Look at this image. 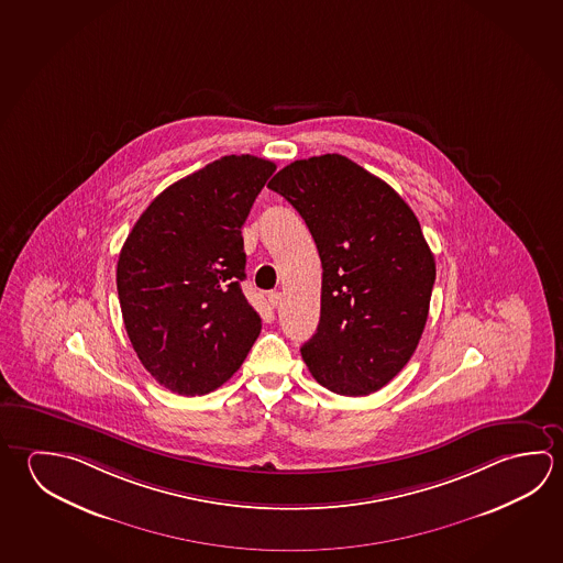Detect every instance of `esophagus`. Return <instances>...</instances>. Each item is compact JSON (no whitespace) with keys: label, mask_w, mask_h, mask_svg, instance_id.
<instances>
[{"label":"esophagus","mask_w":563,"mask_h":563,"mask_svg":"<svg viewBox=\"0 0 563 563\" xmlns=\"http://www.w3.org/2000/svg\"><path fill=\"white\" fill-rule=\"evenodd\" d=\"M280 302H283V295L280 292H268V305L273 306V308H278L280 306Z\"/></svg>","instance_id":"obj_1"}]
</instances>
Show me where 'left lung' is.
Here are the masks:
<instances>
[{
  "mask_svg": "<svg viewBox=\"0 0 563 563\" xmlns=\"http://www.w3.org/2000/svg\"><path fill=\"white\" fill-rule=\"evenodd\" d=\"M268 188L305 219L322 261L320 322L300 347L316 382L362 397L411 360L423 334L434 257L411 208L340 154L296 159Z\"/></svg>",
  "mask_w": 563,
  "mask_h": 563,
  "instance_id": "8db88e82",
  "label": "left lung"
}]
</instances>
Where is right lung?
Here are the masks:
<instances>
[{
  "mask_svg": "<svg viewBox=\"0 0 563 563\" xmlns=\"http://www.w3.org/2000/svg\"><path fill=\"white\" fill-rule=\"evenodd\" d=\"M277 166L223 156L164 189L120 251V310L142 365L169 391L206 395L245 362L261 316L241 290V228Z\"/></svg>",
  "mask_w": 563,
  "mask_h": 563,
  "instance_id": "add662e5",
  "label": "right lung"
}]
</instances>
